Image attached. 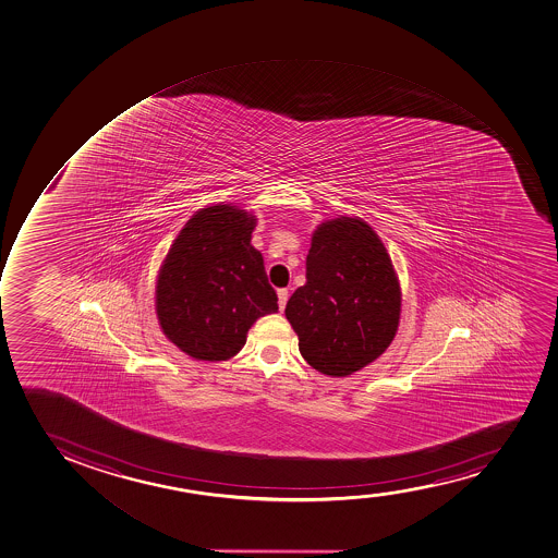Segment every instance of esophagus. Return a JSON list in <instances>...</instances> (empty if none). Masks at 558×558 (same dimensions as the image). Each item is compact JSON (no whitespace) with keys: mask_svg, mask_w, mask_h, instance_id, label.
I'll list each match as a JSON object with an SVG mask.
<instances>
[{"mask_svg":"<svg viewBox=\"0 0 558 558\" xmlns=\"http://www.w3.org/2000/svg\"><path fill=\"white\" fill-rule=\"evenodd\" d=\"M289 291L288 289H278V307L283 312V307L288 304Z\"/></svg>","mask_w":558,"mask_h":558,"instance_id":"34e87169","label":"esophagus"}]
</instances>
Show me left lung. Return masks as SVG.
<instances>
[{"label":"left lung","mask_w":558,"mask_h":558,"mask_svg":"<svg viewBox=\"0 0 558 558\" xmlns=\"http://www.w3.org/2000/svg\"><path fill=\"white\" fill-rule=\"evenodd\" d=\"M402 291L383 239L360 217L323 220L306 257V283L286 306L307 364L349 376L383 356L401 320Z\"/></svg>","instance_id":"obj_1"}]
</instances>
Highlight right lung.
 Here are the masks:
<instances>
[{"instance_id": "1", "label": "right lung", "mask_w": 558, "mask_h": 558, "mask_svg": "<svg viewBox=\"0 0 558 558\" xmlns=\"http://www.w3.org/2000/svg\"><path fill=\"white\" fill-rule=\"evenodd\" d=\"M256 225L254 211L233 204L202 207L157 270V323L193 360H230L243 349L251 326L278 312L262 252L251 244Z\"/></svg>"}]
</instances>
